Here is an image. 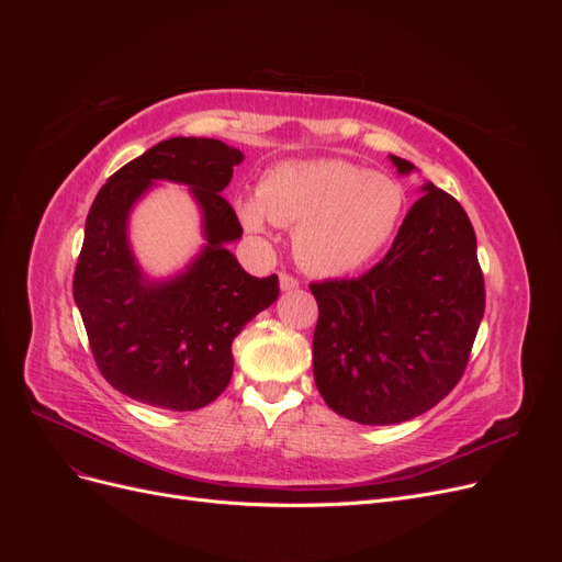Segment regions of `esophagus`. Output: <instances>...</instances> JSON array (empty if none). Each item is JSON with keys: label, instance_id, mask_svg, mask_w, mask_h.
Returning <instances> with one entry per match:
<instances>
[{"label": "esophagus", "instance_id": "34e87169", "mask_svg": "<svg viewBox=\"0 0 562 562\" xmlns=\"http://www.w3.org/2000/svg\"><path fill=\"white\" fill-rule=\"evenodd\" d=\"M279 283H281V291H295V288H300V281L293 274H285V271L279 274Z\"/></svg>", "mask_w": 562, "mask_h": 562}]
</instances>
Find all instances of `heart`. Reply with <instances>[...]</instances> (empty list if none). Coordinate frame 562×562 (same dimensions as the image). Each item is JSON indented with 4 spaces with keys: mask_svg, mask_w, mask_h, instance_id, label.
<instances>
[{
    "mask_svg": "<svg viewBox=\"0 0 562 562\" xmlns=\"http://www.w3.org/2000/svg\"><path fill=\"white\" fill-rule=\"evenodd\" d=\"M241 223L260 232L269 220L295 229L297 260L316 274H349L391 241L405 211L403 184L345 159L288 161L236 203Z\"/></svg>",
    "mask_w": 562,
    "mask_h": 562,
    "instance_id": "b5f03b06",
    "label": "heart"
}]
</instances>
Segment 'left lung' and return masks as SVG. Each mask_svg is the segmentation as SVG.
Listing matches in <instances>:
<instances>
[{
    "label": "left lung",
    "mask_w": 562,
    "mask_h": 562,
    "mask_svg": "<svg viewBox=\"0 0 562 562\" xmlns=\"http://www.w3.org/2000/svg\"><path fill=\"white\" fill-rule=\"evenodd\" d=\"M401 173L413 164L391 155ZM314 380L330 411L382 427L431 411L462 380L485 312L471 220L424 184L384 258L359 279L310 283Z\"/></svg>",
    "instance_id": "left-lung-1"
}]
</instances>
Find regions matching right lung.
Masks as SVG:
<instances>
[{"label": "right lung", "mask_w": 562, "mask_h": 562, "mask_svg": "<svg viewBox=\"0 0 562 562\" xmlns=\"http://www.w3.org/2000/svg\"><path fill=\"white\" fill-rule=\"evenodd\" d=\"M239 149L213 138H168L100 187L75 269V302L93 361L116 391L164 411H196L227 389L232 342L279 297V277H250L225 248L244 234L220 194ZM155 179L184 181L202 203L210 244L182 278L147 284L125 241L127 211Z\"/></svg>", "instance_id": "add662e5"}]
</instances>
